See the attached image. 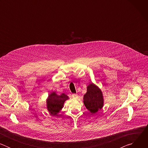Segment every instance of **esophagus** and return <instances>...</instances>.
I'll list each match as a JSON object with an SVG mask.
<instances>
[{
	"label": "esophagus",
	"mask_w": 148,
	"mask_h": 148,
	"mask_svg": "<svg viewBox=\"0 0 148 148\" xmlns=\"http://www.w3.org/2000/svg\"><path fill=\"white\" fill-rule=\"evenodd\" d=\"M72 96H73V98H77V97H78V95H77V94H73V95H72Z\"/></svg>",
	"instance_id": "1"
}]
</instances>
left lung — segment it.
I'll return each mask as SVG.
<instances>
[{
	"mask_svg": "<svg viewBox=\"0 0 148 148\" xmlns=\"http://www.w3.org/2000/svg\"><path fill=\"white\" fill-rule=\"evenodd\" d=\"M83 102L91 114L97 113L103 106L104 99L101 90L94 83L90 84L87 86L86 94L84 95Z\"/></svg>",
	"mask_w": 148,
	"mask_h": 148,
	"instance_id": "8db88e82",
	"label": "left lung"
}]
</instances>
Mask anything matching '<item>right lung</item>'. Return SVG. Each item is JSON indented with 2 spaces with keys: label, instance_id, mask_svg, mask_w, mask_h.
<instances>
[{
  "label": "right lung",
  "instance_id": "1",
  "mask_svg": "<svg viewBox=\"0 0 148 148\" xmlns=\"http://www.w3.org/2000/svg\"><path fill=\"white\" fill-rule=\"evenodd\" d=\"M69 97L64 93L58 95L56 92L49 94L46 99L47 109L52 116H57L64 107V103Z\"/></svg>",
  "mask_w": 148,
  "mask_h": 148
}]
</instances>
